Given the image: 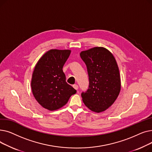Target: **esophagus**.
<instances>
[{
	"mask_svg": "<svg viewBox=\"0 0 152 152\" xmlns=\"http://www.w3.org/2000/svg\"><path fill=\"white\" fill-rule=\"evenodd\" d=\"M73 86V87H74V88H75L76 90H77V89H78V86H77V84H74Z\"/></svg>",
	"mask_w": 152,
	"mask_h": 152,
	"instance_id": "obj_1",
	"label": "esophagus"
}]
</instances>
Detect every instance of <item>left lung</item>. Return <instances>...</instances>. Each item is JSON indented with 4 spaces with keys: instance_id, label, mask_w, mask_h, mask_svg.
<instances>
[{
    "instance_id": "8db88e82",
    "label": "left lung",
    "mask_w": 152,
    "mask_h": 152,
    "mask_svg": "<svg viewBox=\"0 0 152 152\" xmlns=\"http://www.w3.org/2000/svg\"><path fill=\"white\" fill-rule=\"evenodd\" d=\"M87 66L89 88L81 93L85 105L100 113L115 102L121 90L119 68L113 54L104 47H96L80 53Z\"/></svg>"
}]
</instances>
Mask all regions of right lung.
<instances>
[{
  "mask_svg": "<svg viewBox=\"0 0 152 152\" xmlns=\"http://www.w3.org/2000/svg\"><path fill=\"white\" fill-rule=\"evenodd\" d=\"M71 53L70 50L52 49L39 59L31 79V89L42 107L53 111L66 104L76 91L66 82L63 66Z\"/></svg>",
  "mask_w": 152,
  "mask_h": 152,
  "instance_id": "1",
  "label": "right lung"
}]
</instances>
